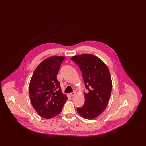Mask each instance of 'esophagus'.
I'll use <instances>...</instances> for the list:
<instances>
[{"instance_id":"esophagus-1","label":"esophagus","mask_w":146,"mask_h":146,"mask_svg":"<svg viewBox=\"0 0 146 146\" xmlns=\"http://www.w3.org/2000/svg\"><path fill=\"white\" fill-rule=\"evenodd\" d=\"M76 95V92H73L70 93V96H72V97Z\"/></svg>"}]
</instances>
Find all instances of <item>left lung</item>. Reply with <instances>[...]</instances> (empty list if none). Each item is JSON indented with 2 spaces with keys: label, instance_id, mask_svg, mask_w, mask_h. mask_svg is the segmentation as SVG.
<instances>
[{
  "label": "left lung",
  "instance_id": "obj_1",
  "mask_svg": "<svg viewBox=\"0 0 146 146\" xmlns=\"http://www.w3.org/2000/svg\"><path fill=\"white\" fill-rule=\"evenodd\" d=\"M71 60L78 65L88 90L84 93V104L76 110L83 118L94 119L104 111L110 98L112 82L110 70L101 60L90 54L74 56Z\"/></svg>",
  "mask_w": 146,
  "mask_h": 146
}]
</instances>
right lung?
Masks as SVG:
<instances>
[{
	"mask_svg": "<svg viewBox=\"0 0 146 146\" xmlns=\"http://www.w3.org/2000/svg\"><path fill=\"white\" fill-rule=\"evenodd\" d=\"M64 56H52L44 60L33 74L29 85L31 102L43 118H54L62 110L67 97L61 91L57 75Z\"/></svg>",
	"mask_w": 146,
	"mask_h": 146,
	"instance_id": "add662e5",
	"label": "right lung"
}]
</instances>
